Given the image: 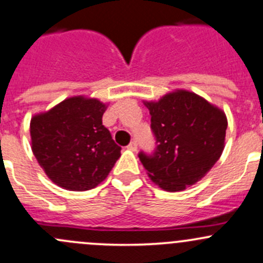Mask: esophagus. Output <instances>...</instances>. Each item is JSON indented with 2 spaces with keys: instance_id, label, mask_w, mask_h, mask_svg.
Returning <instances> with one entry per match:
<instances>
[{
  "instance_id": "34e87169",
  "label": "esophagus",
  "mask_w": 263,
  "mask_h": 263,
  "mask_svg": "<svg viewBox=\"0 0 263 263\" xmlns=\"http://www.w3.org/2000/svg\"><path fill=\"white\" fill-rule=\"evenodd\" d=\"M137 148H138L137 140H132V142L129 143V145H128V149H130V151H137Z\"/></svg>"
}]
</instances>
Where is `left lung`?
<instances>
[{
  "instance_id": "left-lung-1",
  "label": "left lung",
  "mask_w": 263,
  "mask_h": 263,
  "mask_svg": "<svg viewBox=\"0 0 263 263\" xmlns=\"http://www.w3.org/2000/svg\"><path fill=\"white\" fill-rule=\"evenodd\" d=\"M157 147L139 152L151 180L166 191H181L201 180L224 149L226 114L189 91L145 102Z\"/></svg>"
}]
</instances>
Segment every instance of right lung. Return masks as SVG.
Masks as SVG:
<instances>
[{
  "label": "right lung",
  "instance_id": "right-lung-1",
  "mask_svg": "<svg viewBox=\"0 0 263 263\" xmlns=\"http://www.w3.org/2000/svg\"><path fill=\"white\" fill-rule=\"evenodd\" d=\"M105 110L99 100L74 96L31 119L32 153L54 183L86 191L107 177L121 148L102 125Z\"/></svg>",
  "mask_w": 263,
  "mask_h": 263
}]
</instances>
